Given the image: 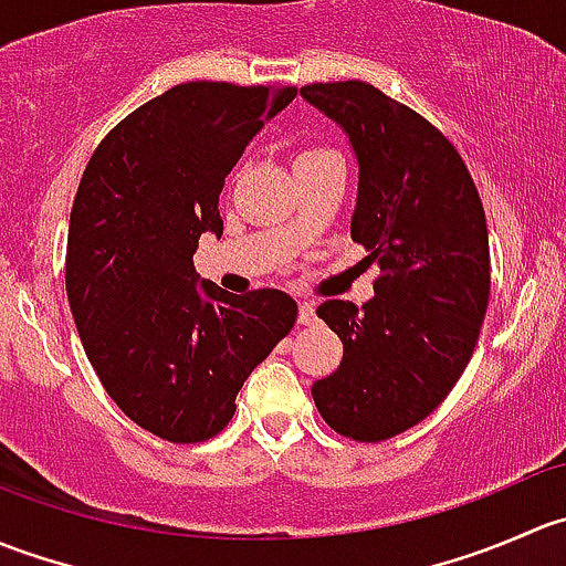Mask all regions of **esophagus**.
<instances>
[{"instance_id":"34e87169","label":"esophagus","mask_w":566,"mask_h":566,"mask_svg":"<svg viewBox=\"0 0 566 566\" xmlns=\"http://www.w3.org/2000/svg\"><path fill=\"white\" fill-rule=\"evenodd\" d=\"M317 319V312H315V304L312 301H301L298 306V323L301 325H312Z\"/></svg>"}]
</instances>
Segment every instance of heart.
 Returning <instances> with one entry per match:
<instances>
[{
  "label": "heart",
  "mask_w": 566,
  "mask_h": 566,
  "mask_svg": "<svg viewBox=\"0 0 566 566\" xmlns=\"http://www.w3.org/2000/svg\"><path fill=\"white\" fill-rule=\"evenodd\" d=\"M336 153L331 150V147H323V145H310L304 147V150L298 153V161L295 164H304V161H319V158H334Z\"/></svg>",
  "instance_id": "1"
}]
</instances>
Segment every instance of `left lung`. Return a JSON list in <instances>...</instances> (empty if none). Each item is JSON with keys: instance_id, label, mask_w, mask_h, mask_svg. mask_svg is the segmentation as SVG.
<instances>
[{"instance_id": "obj_1", "label": "left lung", "mask_w": 566, "mask_h": 566, "mask_svg": "<svg viewBox=\"0 0 566 566\" xmlns=\"http://www.w3.org/2000/svg\"><path fill=\"white\" fill-rule=\"evenodd\" d=\"M301 95L350 136L358 202L350 235L378 262L375 298L325 301L342 361L312 386L319 416L378 443L432 413L479 342L490 301V243L476 182L452 142L367 82H317Z\"/></svg>"}]
</instances>
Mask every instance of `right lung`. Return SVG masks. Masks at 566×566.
I'll list each match as a JSON object with an SVG mask.
<instances>
[{
	"label": "right lung",
	"mask_w": 566,
	"mask_h": 566,
	"mask_svg": "<svg viewBox=\"0 0 566 566\" xmlns=\"http://www.w3.org/2000/svg\"><path fill=\"white\" fill-rule=\"evenodd\" d=\"M295 93L177 84L119 119L78 182L65 287L84 353L117 408L169 443L219 436L298 317L282 290L232 295L193 271L199 235L224 232V177Z\"/></svg>",
	"instance_id": "obj_1"
}]
</instances>
